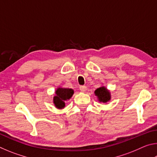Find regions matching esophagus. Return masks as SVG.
Wrapping results in <instances>:
<instances>
[{
	"label": "esophagus",
	"mask_w": 157,
	"mask_h": 157,
	"mask_svg": "<svg viewBox=\"0 0 157 157\" xmlns=\"http://www.w3.org/2000/svg\"><path fill=\"white\" fill-rule=\"evenodd\" d=\"M86 89H87V88H86V86H79V90H80L82 92H85L86 91Z\"/></svg>",
	"instance_id": "obj_1"
}]
</instances>
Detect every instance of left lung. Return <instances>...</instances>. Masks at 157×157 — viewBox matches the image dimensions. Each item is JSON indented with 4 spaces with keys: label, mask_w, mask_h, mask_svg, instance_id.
<instances>
[{
    "label": "left lung",
    "mask_w": 157,
    "mask_h": 157,
    "mask_svg": "<svg viewBox=\"0 0 157 157\" xmlns=\"http://www.w3.org/2000/svg\"><path fill=\"white\" fill-rule=\"evenodd\" d=\"M95 94L96 96H98L100 102H107V101L110 100V93L104 86L100 87V88L95 90Z\"/></svg>",
    "instance_id": "1"
}]
</instances>
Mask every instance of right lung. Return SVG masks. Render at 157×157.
<instances>
[{
    "label": "right lung",
    "mask_w": 157,
    "mask_h": 157,
    "mask_svg": "<svg viewBox=\"0 0 157 157\" xmlns=\"http://www.w3.org/2000/svg\"><path fill=\"white\" fill-rule=\"evenodd\" d=\"M56 95L54 97L53 102L55 107L58 109H62L65 107V100H67L72 97L74 91L71 89L59 88L55 91Z\"/></svg>",
    "instance_id": "add662e5"
}]
</instances>
